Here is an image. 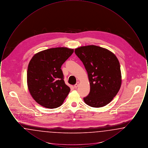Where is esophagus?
<instances>
[{
	"mask_svg": "<svg viewBox=\"0 0 148 148\" xmlns=\"http://www.w3.org/2000/svg\"><path fill=\"white\" fill-rule=\"evenodd\" d=\"M79 82H77V83L74 85V88L75 89H77V86H78V85H79Z\"/></svg>",
	"mask_w": 148,
	"mask_h": 148,
	"instance_id": "esophagus-1",
	"label": "esophagus"
}]
</instances>
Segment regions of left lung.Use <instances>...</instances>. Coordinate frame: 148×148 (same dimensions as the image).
I'll use <instances>...</instances> for the list:
<instances>
[{"instance_id": "obj_1", "label": "left lung", "mask_w": 148, "mask_h": 148, "mask_svg": "<svg viewBox=\"0 0 148 148\" xmlns=\"http://www.w3.org/2000/svg\"><path fill=\"white\" fill-rule=\"evenodd\" d=\"M75 53L84 65L90 90L84 98L88 106H106L116 96L121 84V74L117 57L109 50L91 45L80 47Z\"/></svg>"}]
</instances>
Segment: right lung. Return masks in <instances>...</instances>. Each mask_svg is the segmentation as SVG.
I'll return each mask as SVG.
<instances>
[{
  "instance_id": "right-lung-1",
  "label": "right lung",
  "mask_w": 148,
  "mask_h": 148,
  "mask_svg": "<svg viewBox=\"0 0 148 148\" xmlns=\"http://www.w3.org/2000/svg\"><path fill=\"white\" fill-rule=\"evenodd\" d=\"M74 49L58 47L35 54L29 63L27 85L35 101L47 108L62 106L70 92L65 84L61 66Z\"/></svg>"
}]
</instances>
